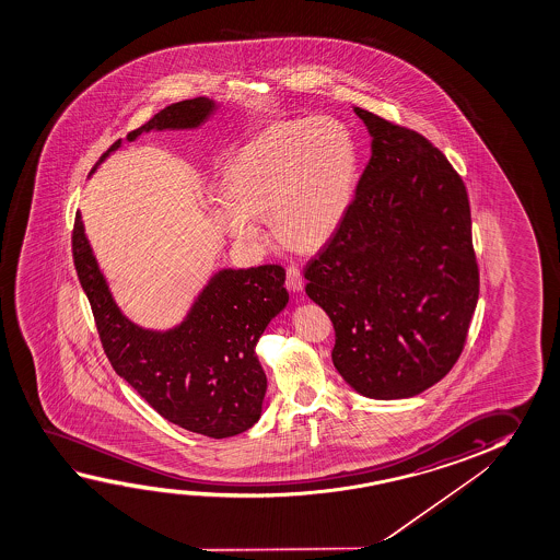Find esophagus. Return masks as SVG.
<instances>
[{
  "label": "esophagus",
  "mask_w": 560,
  "mask_h": 560,
  "mask_svg": "<svg viewBox=\"0 0 560 560\" xmlns=\"http://www.w3.org/2000/svg\"><path fill=\"white\" fill-rule=\"evenodd\" d=\"M285 288L288 290H292V292H302L303 290V278L302 272H300V268L298 267H288L285 270Z\"/></svg>",
  "instance_id": "34e87169"
}]
</instances>
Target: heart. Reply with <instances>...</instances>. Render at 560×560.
I'll return each instance as SVG.
<instances>
[{
    "label": "heart",
    "instance_id": "obj_1",
    "mask_svg": "<svg viewBox=\"0 0 560 560\" xmlns=\"http://www.w3.org/2000/svg\"><path fill=\"white\" fill-rule=\"evenodd\" d=\"M358 183V148L335 118L268 126L231 158L212 215L247 247H262L270 222L276 240L295 250L327 245L347 218Z\"/></svg>",
    "mask_w": 560,
    "mask_h": 560
}]
</instances>
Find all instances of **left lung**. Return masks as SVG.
<instances>
[{"mask_svg": "<svg viewBox=\"0 0 560 560\" xmlns=\"http://www.w3.org/2000/svg\"><path fill=\"white\" fill-rule=\"evenodd\" d=\"M354 113L372 158L305 292L332 320L342 380L368 399H410L452 370L477 307L469 198L424 136Z\"/></svg>", "mask_w": 560, "mask_h": 560, "instance_id": "obj_1", "label": "left lung"}]
</instances>
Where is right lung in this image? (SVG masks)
I'll return each mask as SVG.
<instances>
[{
	"label": "right lung",
	"mask_w": 560,
	"mask_h": 560,
	"mask_svg": "<svg viewBox=\"0 0 560 560\" xmlns=\"http://www.w3.org/2000/svg\"><path fill=\"white\" fill-rule=\"evenodd\" d=\"M220 105L208 97L173 103L126 136L196 130ZM113 143L98 165L115 153ZM73 262L97 323L98 337L115 372L151 409L177 427L208 438H231L257 424L267 393V373L257 342L284 310L290 293L280 265L218 268L196 293L185 317L170 329H148L118 307L107 278L75 213Z\"/></svg>",
	"instance_id": "obj_1"
}]
</instances>
